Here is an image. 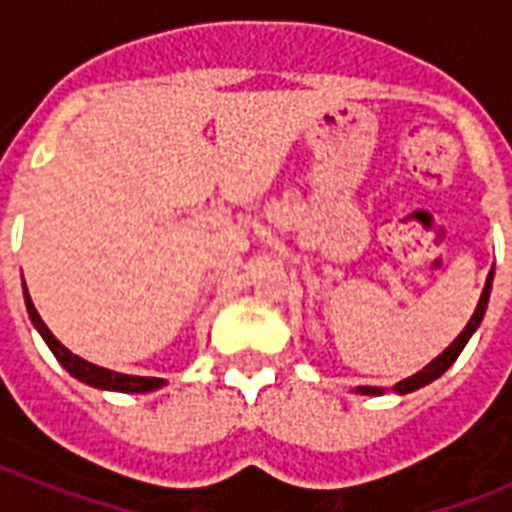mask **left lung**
I'll list each match as a JSON object with an SVG mask.
<instances>
[{"instance_id":"left-lung-1","label":"left lung","mask_w":512,"mask_h":512,"mask_svg":"<svg viewBox=\"0 0 512 512\" xmlns=\"http://www.w3.org/2000/svg\"><path fill=\"white\" fill-rule=\"evenodd\" d=\"M492 279H494V268H492V273H489V279H486V287H484V292H481V300H478L476 311H473V316H470L468 327L462 329L460 335H457V340H454L452 345H449V348L441 353V356L433 358V361H430V364L425 366L422 372H417V374H412V377H406V380L396 382V385H393V390H396V393H401V396H404V393H412V390H417V388H425L428 382L438 380V377H441V374H444L446 369L454 364V361H457V356L462 353V348L468 345V340L473 337V332H476V329L481 327V321H484L486 305H489V295H492ZM356 393H361V396H382V393H385V388H369V385H361V388H356Z\"/></svg>"}]
</instances>
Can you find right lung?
Segmentation results:
<instances>
[{"label": "right lung", "instance_id": "right-lung-1", "mask_svg": "<svg viewBox=\"0 0 512 512\" xmlns=\"http://www.w3.org/2000/svg\"><path fill=\"white\" fill-rule=\"evenodd\" d=\"M23 297H26V308H28V316H31V324L36 327V332L44 337L47 342V348L55 353L63 369L68 374H74L76 380L87 382L92 388L98 390H119V393H148V390H156L162 388L164 380L162 377H138V374H122V372H111V369H103V366H95L90 361H84L82 356H76L66 345H60V340L52 335L47 324L42 321V316L36 313L34 303H31V297H28V289L23 284Z\"/></svg>", "mask_w": 512, "mask_h": 512}]
</instances>
